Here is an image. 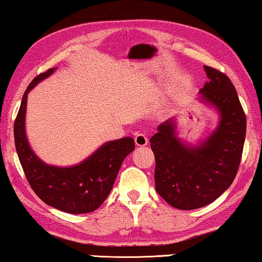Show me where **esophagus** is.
I'll return each instance as SVG.
<instances>
[{"instance_id": "esophagus-1", "label": "esophagus", "mask_w": 262, "mask_h": 262, "mask_svg": "<svg viewBox=\"0 0 262 262\" xmlns=\"http://www.w3.org/2000/svg\"><path fill=\"white\" fill-rule=\"evenodd\" d=\"M135 143L137 146H146L148 144V139L145 134H137L135 137Z\"/></svg>"}]
</instances>
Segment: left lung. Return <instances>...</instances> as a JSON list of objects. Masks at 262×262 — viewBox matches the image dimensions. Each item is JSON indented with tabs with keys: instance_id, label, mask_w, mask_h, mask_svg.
<instances>
[{
	"instance_id": "8db88e82",
	"label": "left lung",
	"mask_w": 262,
	"mask_h": 262,
	"mask_svg": "<svg viewBox=\"0 0 262 262\" xmlns=\"http://www.w3.org/2000/svg\"><path fill=\"white\" fill-rule=\"evenodd\" d=\"M208 81L199 100L219 114L216 127L198 144L178 137L176 117L150 138L155 157V190L177 209L201 208L229 189L239 167L246 117L235 86L216 69L204 66Z\"/></svg>"
}]
</instances>
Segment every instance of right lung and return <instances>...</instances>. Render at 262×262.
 Wrapping results in <instances>:
<instances>
[{
    "instance_id": "1",
    "label": "right lung",
    "mask_w": 262,
    "mask_h": 262,
    "mask_svg": "<svg viewBox=\"0 0 262 262\" xmlns=\"http://www.w3.org/2000/svg\"><path fill=\"white\" fill-rule=\"evenodd\" d=\"M56 69H49L35 77L23 95L13 126L16 150L31 187L45 204L64 213L85 214L98 209L107 199L124 159L136 147L135 140L125 137L107 141L75 166L58 167L43 162L27 140V95Z\"/></svg>"
}]
</instances>
